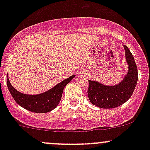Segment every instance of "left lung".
Instances as JSON below:
<instances>
[{
    "label": "left lung",
    "mask_w": 150,
    "mask_h": 150,
    "mask_svg": "<svg viewBox=\"0 0 150 150\" xmlns=\"http://www.w3.org/2000/svg\"><path fill=\"white\" fill-rule=\"evenodd\" d=\"M125 59L128 64V73L123 80L115 86H105L97 81L88 80V96L93 105L104 109L119 107L131 98L138 81V69L134 56L125 45Z\"/></svg>",
    "instance_id": "1"
}]
</instances>
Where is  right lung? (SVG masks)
I'll return each instance as SVG.
<instances>
[{"label":"right lung","mask_w":150,"mask_h":150,"mask_svg":"<svg viewBox=\"0 0 150 150\" xmlns=\"http://www.w3.org/2000/svg\"><path fill=\"white\" fill-rule=\"evenodd\" d=\"M75 75H73L64 80L62 82L56 85L54 87L44 93L36 95H29L22 93L14 88L11 84L7 74L6 83L12 97L19 105L30 112L36 113H45L51 111L57 107L62 96L64 88L69 83Z\"/></svg>","instance_id":"add662e5"}]
</instances>
